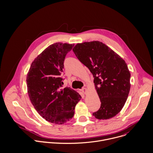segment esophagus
Here are the masks:
<instances>
[{"label": "esophagus", "instance_id": "34e87169", "mask_svg": "<svg viewBox=\"0 0 153 153\" xmlns=\"http://www.w3.org/2000/svg\"><path fill=\"white\" fill-rule=\"evenodd\" d=\"M81 91L82 92H83L84 94H86L87 92V89L86 88H83L82 89H81Z\"/></svg>", "mask_w": 153, "mask_h": 153}]
</instances>
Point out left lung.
I'll list each match as a JSON object with an SVG mask.
<instances>
[{
  "instance_id": "1",
  "label": "left lung",
  "mask_w": 153,
  "mask_h": 153,
  "mask_svg": "<svg viewBox=\"0 0 153 153\" xmlns=\"http://www.w3.org/2000/svg\"><path fill=\"white\" fill-rule=\"evenodd\" d=\"M72 50L94 77L95 88L101 104L93 115L98 120L115 117L124 106L131 87V74L126 61L97 41L77 44Z\"/></svg>"
}]
</instances>
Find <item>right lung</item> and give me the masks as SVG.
<instances>
[{"label": "right lung", "mask_w": 153, "mask_h": 153, "mask_svg": "<svg viewBox=\"0 0 153 153\" xmlns=\"http://www.w3.org/2000/svg\"><path fill=\"white\" fill-rule=\"evenodd\" d=\"M74 45L61 42L49 45L33 60L27 74V90L32 105L41 116L55 124L70 121L81 99L70 88L60 89L64 59Z\"/></svg>", "instance_id": "obj_1"}]
</instances>
